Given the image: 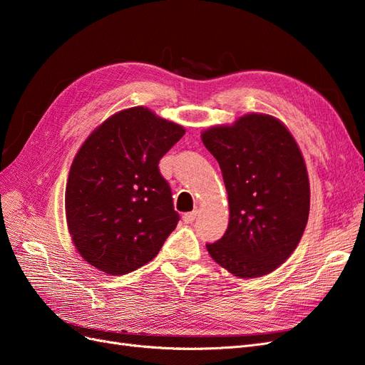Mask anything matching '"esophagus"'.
<instances>
[{
    "instance_id": "obj_1",
    "label": "esophagus",
    "mask_w": 365,
    "mask_h": 365,
    "mask_svg": "<svg viewBox=\"0 0 365 365\" xmlns=\"http://www.w3.org/2000/svg\"><path fill=\"white\" fill-rule=\"evenodd\" d=\"M196 216H197V212L196 210H193V212H189V213H185L184 216H182V220L185 224H192L193 220L196 219Z\"/></svg>"
}]
</instances>
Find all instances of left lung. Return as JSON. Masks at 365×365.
I'll return each mask as SVG.
<instances>
[{"label":"left lung","mask_w":365,"mask_h":365,"mask_svg":"<svg viewBox=\"0 0 365 365\" xmlns=\"http://www.w3.org/2000/svg\"><path fill=\"white\" fill-rule=\"evenodd\" d=\"M202 143L219 163L230 204L225 235L207 250L242 279L260 277L288 259L309 217L306 164L294 137L277 118L240 117L216 126Z\"/></svg>","instance_id":"1"}]
</instances>
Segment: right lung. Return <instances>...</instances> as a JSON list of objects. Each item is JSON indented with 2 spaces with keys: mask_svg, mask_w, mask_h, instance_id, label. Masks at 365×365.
<instances>
[{
  "mask_svg": "<svg viewBox=\"0 0 365 365\" xmlns=\"http://www.w3.org/2000/svg\"><path fill=\"white\" fill-rule=\"evenodd\" d=\"M182 126L135 106L109 117L71 164L65 210L81 256L123 275L150 262L180 220L160 160Z\"/></svg>",
  "mask_w": 365,
  "mask_h": 365,
  "instance_id": "add662e5",
  "label": "right lung"
}]
</instances>
